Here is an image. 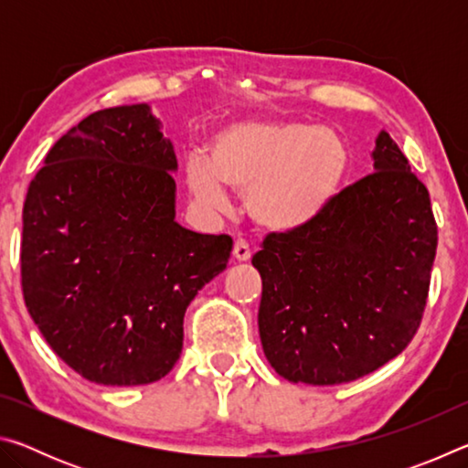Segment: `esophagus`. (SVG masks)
I'll return each mask as SVG.
<instances>
[{
    "mask_svg": "<svg viewBox=\"0 0 468 468\" xmlns=\"http://www.w3.org/2000/svg\"><path fill=\"white\" fill-rule=\"evenodd\" d=\"M233 258L237 260V262H248V260L251 258V250H250V245L245 243L243 239L235 241V245H233Z\"/></svg>",
    "mask_w": 468,
    "mask_h": 468,
    "instance_id": "esophagus-1",
    "label": "esophagus"
}]
</instances>
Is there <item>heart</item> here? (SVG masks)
<instances>
[{
    "label": "heart",
    "mask_w": 468,
    "mask_h": 468,
    "mask_svg": "<svg viewBox=\"0 0 468 468\" xmlns=\"http://www.w3.org/2000/svg\"><path fill=\"white\" fill-rule=\"evenodd\" d=\"M351 167L345 140L320 123L239 120L218 128L206 156L186 163L189 194L210 210L229 208L227 187L245 193L253 223L292 233L314 223L340 192Z\"/></svg>",
    "instance_id": "b5f03b06"
}]
</instances>
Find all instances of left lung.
<instances>
[{
  "label": "left lung",
  "mask_w": 468,
  "mask_h": 468,
  "mask_svg": "<svg viewBox=\"0 0 468 468\" xmlns=\"http://www.w3.org/2000/svg\"><path fill=\"white\" fill-rule=\"evenodd\" d=\"M371 158V176L314 223L268 235L251 258L262 276L260 340L289 382L367 376L405 351L421 322L438 248L430 192L388 132Z\"/></svg>",
  "instance_id": "left-lung-1"
}]
</instances>
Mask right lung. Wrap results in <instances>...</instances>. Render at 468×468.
I'll return each mask as SVG.
<instances>
[{
  "label": "right lung",
  "mask_w": 468,
  "mask_h": 468,
  "mask_svg": "<svg viewBox=\"0 0 468 468\" xmlns=\"http://www.w3.org/2000/svg\"><path fill=\"white\" fill-rule=\"evenodd\" d=\"M146 102L97 111L45 156L22 210V292L47 343L102 386L156 382L229 235L176 220V150Z\"/></svg>",
  "instance_id": "right-lung-1"
}]
</instances>
